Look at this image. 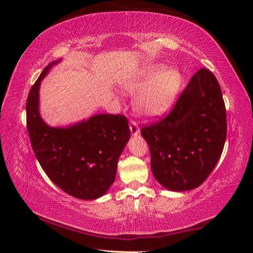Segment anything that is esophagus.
Segmentation results:
<instances>
[{
  "label": "esophagus",
  "mask_w": 253,
  "mask_h": 253,
  "mask_svg": "<svg viewBox=\"0 0 253 253\" xmlns=\"http://www.w3.org/2000/svg\"><path fill=\"white\" fill-rule=\"evenodd\" d=\"M129 128H130V132H131L132 136H137L139 134V127H138V124H137L136 122L131 121Z\"/></svg>",
  "instance_id": "esophagus-1"
}]
</instances>
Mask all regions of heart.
<instances>
[{"mask_svg": "<svg viewBox=\"0 0 253 253\" xmlns=\"http://www.w3.org/2000/svg\"><path fill=\"white\" fill-rule=\"evenodd\" d=\"M182 83L179 71L175 68L148 66L126 77L122 88L136 98L137 113L145 117L160 116L176 97Z\"/></svg>", "mask_w": 253, "mask_h": 253, "instance_id": "obj_1", "label": "heart"}]
</instances>
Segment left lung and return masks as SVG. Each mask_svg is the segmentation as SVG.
Returning a JSON list of instances; mask_svg holds the SVG:
<instances>
[{"label": "left lung", "mask_w": 253, "mask_h": 253, "mask_svg": "<svg viewBox=\"0 0 253 253\" xmlns=\"http://www.w3.org/2000/svg\"><path fill=\"white\" fill-rule=\"evenodd\" d=\"M151 152V169L162 186L183 192L200 186L222 154L226 111L220 84L202 68L192 77L173 110L140 130Z\"/></svg>", "instance_id": "left-lung-1"}]
</instances>
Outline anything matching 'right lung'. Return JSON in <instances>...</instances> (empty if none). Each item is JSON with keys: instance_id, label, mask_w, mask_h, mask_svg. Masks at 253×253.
<instances>
[{"instance_id": "obj_1", "label": "right lung", "mask_w": 253, "mask_h": 253, "mask_svg": "<svg viewBox=\"0 0 253 253\" xmlns=\"http://www.w3.org/2000/svg\"><path fill=\"white\" fill-rule=\"evenodd\" d=\"M61 60L49 63L27 100V127L32 149L42 169L55 185L74 198L96 200L115 182L118 158L129 140L123 115L98 114L67 127H51L41 118L42 79Z\"/></svg>"}]
</instances>
